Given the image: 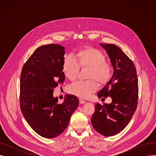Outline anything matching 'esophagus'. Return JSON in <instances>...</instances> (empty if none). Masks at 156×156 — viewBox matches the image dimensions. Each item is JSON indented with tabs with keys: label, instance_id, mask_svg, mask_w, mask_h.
Here are the masks:
<instances>
[{
	"label": "esophagus",
	"instance_id": "esophagus-1",
	"mask_svg": "<svg viewBox=\"0 0 156 156\" xmlns=\"http://www.w3.org/2000/svg\"><path fill=\"white\" fill-rule=\"evenodd\" d=\"M79 101H80V104H85L86 102L85 101H84L83 99H81V98H80V99H79Z\"/></svg>",
	"mask_w": 156,
	"mask_h": 156
}]
</instances>
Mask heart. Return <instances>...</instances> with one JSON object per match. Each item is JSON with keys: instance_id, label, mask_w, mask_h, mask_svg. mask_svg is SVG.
I'll use <instances>...</instances> for the list:
<instances>
[{"instance_id": "heart-1", "label": "heart", "mask_w": 156, "mask_h": 156, "mask_svg": "<svg viewBox=\"0 0 156 156\" xmlns=\"http://www.w3.org/2000/svg\"><path fill=\"white\" fill-rule=\"evenodd\" d=\"M105 57L97 48L88 47L81 49L75 55V60L70 57L64 59L62 70L65 76L71 81L75 80L81 68H88V80L78 81L69 87V92L80 97H88L98 88L99 85L107 84L112 76L111 65L105 61Z\"/></svg>"}]
</instances>
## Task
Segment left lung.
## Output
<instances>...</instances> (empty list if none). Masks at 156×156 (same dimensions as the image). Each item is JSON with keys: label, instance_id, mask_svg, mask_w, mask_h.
Instances as JSON below:
<instances>
[{"label": "left lung", "instance_id": "left-lung-1", "mask_svg": "<svg viewBox=\"0 0 156 156\" xmlns=\"http://www.w3.org/2000/svg\"><path fill=\"white\" fill-rule=\"evenodd\" d=\"M114 69L112 77L97 94L99 98L111 97V104L97 103L91 119L98 133L110 136L116 135L129 123L138 104V85L136 71L129 57L114 44H102ZM104 99V98H102Z\"/></svg>", "mask_w": 156, "mask_h": 156}]
</instances>
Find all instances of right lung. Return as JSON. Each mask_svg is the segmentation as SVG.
I'll return each instance as SVG.
<instances>
[{
    "label": "right lung",
    "instance_id": "add662e5",
    "mask_svg": "<svg viewBox=\"0 0 156 156\" xmlns=\"http://www.w3.org/2000/svg\"><path fill=\"white\" fill-rule=\"evenodd\" d=\"M64 54L62 45H42L29 57L21 71V111L31 128L47 138L64 132L79 104L75 95H66L62 104L53 97L54 88L65 80L62 71Z\"/></svg>",
    "mask_w": 156,
    "mask_h": 156
}]
</instances>
